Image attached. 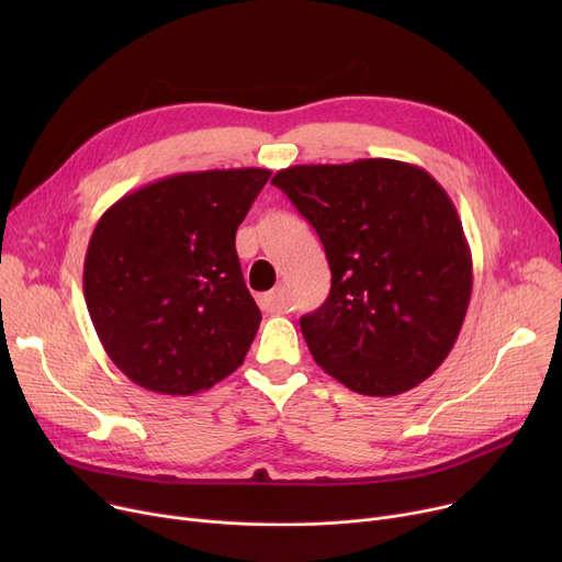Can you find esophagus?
Instances as JSON below:
<instances>
[{
    "label": "esophagus",
    "instance_id": "1",
    "mask_svg": "<svg viewBox=\"0 0 562 562\" xmlns=\"http://www.w3.org/2000/svg\"><path fill=\"white\" fill-rule=\"evenodd\" d=\"M259 307L263 312H269V314H280L284 310V289L278 286V289H273L269 293H261V296H259Z\"/></svg>",
    "mask_w": 562,
    "mask_h": 562
}]
</instances>
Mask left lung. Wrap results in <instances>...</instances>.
I'll list each match as a JSON object with an SVG mask.
<instances>
[{"mask_svg":"<svg viewBox=\"0 0 562 562\" xmlns=\"http://www.w3.org/2000/svg\"><path fill=\"white\" fill-rule=\"evenodd\" d=\"M271 182L330 263V296L301 318L314 362L364 396L417 387L451 352L474 282L447 191L394 159L291 166Z\"/></svg>","mask_w":562,"mask_h":562,"instance_id":"left-lung-1","label":"left lung"}]
</instances>
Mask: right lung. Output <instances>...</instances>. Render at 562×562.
Listing matches in <instances>:
<instances>
[{"mask_svg":"<svg viewBox=\"0 0 562 562\" xmlns=\"http://www.w3.org/2000/svg\"><path fill=\"white\" fill-rule=\"evenodd\" d=\"M266 168L177 172L113 202L83 261V299L111 362L138 387L189 396L244 364L261 312L236 227Z\"/></svg>","mask_w":562,"mask_h":562,"instance_id":"obj_1","label":"right lung"}]
</instances>
